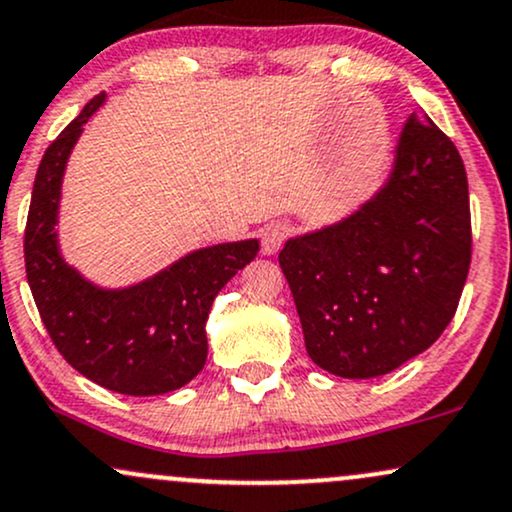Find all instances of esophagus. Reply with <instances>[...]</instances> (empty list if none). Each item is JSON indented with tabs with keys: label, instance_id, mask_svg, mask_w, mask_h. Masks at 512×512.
Wrapping results in <instances>:
<instances>
[{
	"label": "esophagus",
	"instance_id": "obj_1",
	"mask_svg": "<svg viewBox=\"0 0 512 512\" xmlns=\"http://www.w3.org/2000/svg\"><path fill=\"white\" fill-rule=\"evenodd\" d=\"M288 236H291V229H288V224H281V221H274V224L264 226L260 233L262 255H274V252H279L283 240H286Z\"/></svg>",
	"mask_w": 512,
	"mask_h": 512
}]
</instances>
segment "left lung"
I'll list each match as a JSON object with an SVG mask.
<instances>
[{
    "mask_svg": "<svg viewBox=\"0 0 512 512\" xmlns=\"http://www.w3.org/2000/svg\"><path fill=\"white\" fill-rule=\"evenodd\" d=\"M420 118L400 128L377 193L279 252L307 355L336 377L374 379L424 353L453 319L470 272L465 164Z\"/></svg>",
    "mask_w": 512,
    "mask_h": 512,
    "instance_id": "left-lung-1",
    "label": "left lung"
}]
</instances>
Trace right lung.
<instances>
[{"mask_svg":"<svg viewBox=\"0 0 512 512\" xmlns=\"http://www.w3.org/2000/svg\"><path fill=\"white\" fill-rule=\"evenodd\" d=\"M104 102V92L92 97L38 166L23 245L28 286L49 338L73 369L109 391L159 396L205 367L209 307L255 260L260 240L207 245L123 288L85 279L59 248L61 183L83 126Z\"/></svg>","mask_w":512,"mask_h":512,"instance_id":"1","label":"right lung"}]
</instances>
